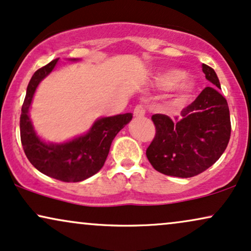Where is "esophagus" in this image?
Segmentation results:
<instances>
[{
	"instance_id": "obj_1",
	"label": "esophagus",
	"mask_w": 251,
	"mask_h": 251,
	"mask_svg": "<svg viewBox=\"0 0 251 251\" xmlns=\"http://www.w3.org/2000/svg\"><path fill=\"white\" fill-rule=\"evenodd\" d=\"M134 115L136 117H142L145 115V109L143 108V106H136L134 109Z\"/></svg>"
}]
</instances>
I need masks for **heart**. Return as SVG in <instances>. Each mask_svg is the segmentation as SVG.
I'll use <instances>...</instances> for the list:
<instances>
[{"label":"heart","mask_w":251,"mask_h":251,"mask_svg":"<svg viewBox=\"0 0 251 251\" xmlns=\"http://www.w3.org/2000/svg\"><path fill=\"white\" fill-rule=\"evenodd\" d=\"M185 78H186V73H185L184 71L172 69L160 74L156 80V83L157 86L162 89L170 91V89L177 87L179 83H180ZM193 89H194V82L191 81V80H188V81H185L182 83L180 87V92L184 97H187V95H190L191 93L193 92Z\"/></svg>","instance_id":"1"}]
</instances>
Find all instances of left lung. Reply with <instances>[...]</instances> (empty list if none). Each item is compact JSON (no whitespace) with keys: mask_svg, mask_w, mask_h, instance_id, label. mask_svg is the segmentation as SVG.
<instances>
[{"mask_svg":"<svg viewBox=\"0 0 251 251\" xmlns=\"http://www.w3.org/2000/svg\"><path fill=\"white\" fill-rule=\"evenodd\" d=\"M202 72L212 87H206L185 107L176 122L164 114H154L156 136L147 149L154 170L166 176L190 178L203 172L221 157L230 138V115L222 97L218 75L202 64Z\"/></svg>","mask_w":251,"mask_h":251,"instance_id":"1","label":"left lung"}]
</instances>
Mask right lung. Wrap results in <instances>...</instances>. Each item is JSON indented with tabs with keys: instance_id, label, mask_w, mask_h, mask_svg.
Returning <instances> with one entry per match:
<instances>
[{
	"instance_id": "1",
	"label": "right lung",
	"mask_w": 251,
	"mask_h": 251,
	"mask_svg": "<svg viewBox=\"0 0 251 251\" xmlns=\"http://www.w3.org/2000/svg\"><path fill=\"white\" fill-rule=\"evenodd\" d=\"M58 59L36 71L26 88L20 119L21 141L27 159L39 172L66 182L82 181L98 173L106 162L111 142L130 122L131 113L100 117L86 134L64 143L45 142L37 135L29 110L38 85L54 70ZM78 61L79 59H69Z\"/></svg>"
}]
</instances>
